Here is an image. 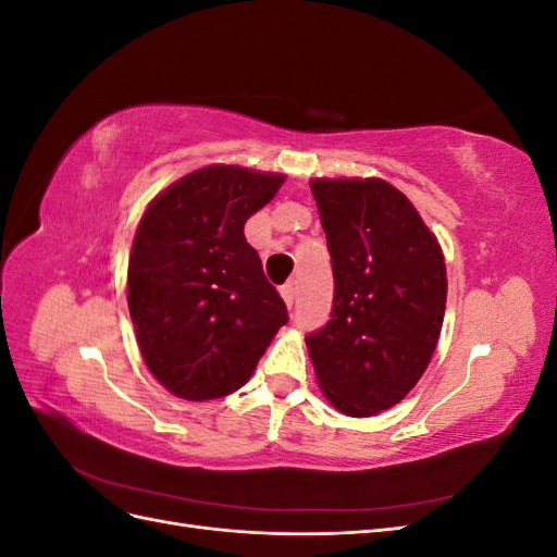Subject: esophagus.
Wrapping results in <instances>:
<instances>
[{"mask_svg": "<svg viewBox=\"0 0 557 557\" xmlns=\"http://www.w3.org/2000/svg\"><path fill=\"white\" fill-rule=\"evenodd\" d=\"M281 297H283L285 305H288V309H293V305H295V297H297V288H295V283H293V281H288L285 285H281Z\"/></svg>", "mask_w": 557, "mask_h": 557, "instance_id": "obj_1", "label": "esophagus"}]
</instances>
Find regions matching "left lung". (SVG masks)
<instances>
[{
  "label": "left lung",
  "instance_id": "obj_1",
  "mask_svg": "<svg viewBox=\"0 0 557 557\" xmlns=\"http://www.w3.org/2000/svg\"><path fill=\"white\" fill-rule=\"evenodd\" d=\"M332 258L327 323L307 334L320 391L352 418L391 409L423 376L446 309L440 242L381 178H315Z\"/></svg>",
  "mask_w": 557,
  "mask_h": 557
}]
</instances>
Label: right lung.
Masks as SVG:
<instances>
[{
	"label": "right lung",
	"instance_id": "1",
	"mask_svg": "<svg viewBox=\"0 0 557 557\" xmlns=\"http://www.w3.org/2000/svg\"><path fill=\"white\" fill-rule=\"evenodd\" d=\"M283 181L211 164L170 185L141 218L127 269L129 315L150 374L183 399L237 391L288 323L244 237Z\"/></svg>",
	"mask_w": 557,
	"mask_h": 557
}]
</instances>
